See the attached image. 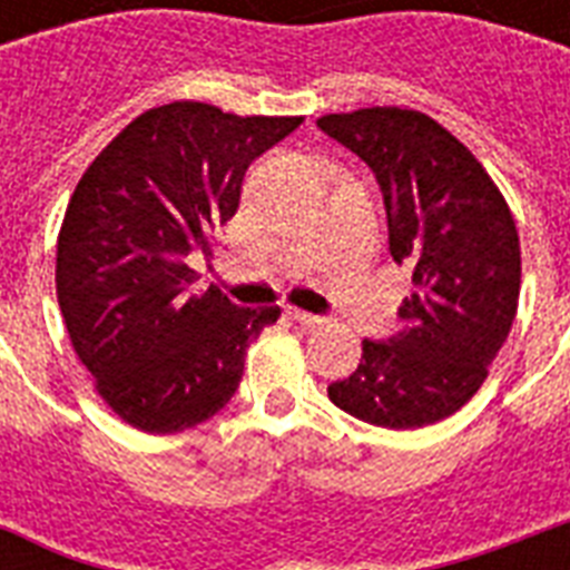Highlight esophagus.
Returning <instances> with one entry per match:
<instances>
[{"instance_id":"34e87169","label":"esophagus","mask_w":570,"mask_h":570,"mask_svg":"<svg viewBox=\"0 0 570 570\" xmlns=\"http://www.w3.org/2000/svg\"><path fill=\"white\" fill-rule=\"evenodd\" d=\"M289 316H293L295 322H302V325H322V316H316V313H307V311H298V307H289Z\"/></svg>"}]
</instances>
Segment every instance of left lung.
<instances>
[{"instance_id":"8db88e82","label":"left lung","mask_w":570,"mask_h":570,"mask_svg":"<svg viewBox=\"0 0 570 570\" xmlns=\"http://www.w3.org/2000/svg\"><path fill=\"white\" fill-rule=\"evenodd\" d=\"M320 127L370 168L384 195L390 254L411 268L402 331L364 340L361 364L331 402L381 429L446 420L488 379L521 295V242L503 191L450 129L423 111L322 115Z\"/></svg>"}]
</instances>
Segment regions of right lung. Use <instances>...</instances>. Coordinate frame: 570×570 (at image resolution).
<instances>
[{
    "instance_id": "right-lung-1",
    "label": "right lung",
    "mask_w": 570,
    "mask_h": 570,
    "mask_svg": "<svg viewBox=\"0 0 570 570\" xmlns=\"http://www.w3.org/2000/svg\"><path fill=\"white\" fill-rule=\"evenodd\" d=\"M302 118L177 100L129 120L67 204L56 293L76 357L127 425L186 432L236 393L245 352L281 307L197 289L189 257L239 206L242 177Z\"/></svg>"
}]
</instances>
